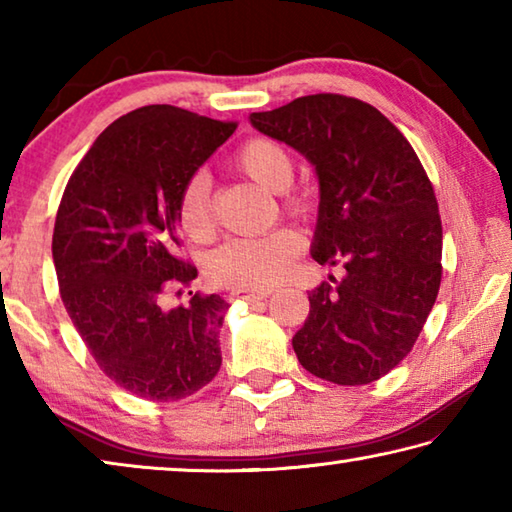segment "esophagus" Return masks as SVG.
<instances>
[{"mask_svg": "<svg viewBox=\"0 0 512 512\" xmlns=\"http://www.w3.org/2000/svg\"><path fill=\"white\" fill-rule=\"evenodd\" d=\"M268 293H259V291H246V289H232L230 291V300H244V302H259L266 300Z\"/></svg>", "mask_w": 512, "mask_h": 512, "instance_id": "obj_1", "label": "esophagus"}]
</instances>
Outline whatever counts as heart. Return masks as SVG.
I'll return each instance as SVG.
<instances>
[{
	"label": "heart",
	"instance_id": "obj_1",
	"mask_svg": "<svg viewBox=\"0 0 512 512\" xmlns=\"http://www.w3.org/2000/svg\"><path fill=\"white\" fill-rule=\"evenodd\" d=\"M232 167L268 192L282 196L284 212L307 216L311 198L305 192L289 189L296 162L287 146L273 137H250L232 155ZM178 223L185 235L196 244H207L216 235L210 180L196 173L185 183L178 196ZM302 239L293 230H275L264 237L230 239L212 250L205 271L216 284L228 289L264 291L289 273L293 259L300 255Z\"/></svg>",
	"mask_w": 512,
	"mask_h": 512
}]
</instances>
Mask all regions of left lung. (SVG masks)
Masks as SVG:
<instances>
[{"label":"left lung","instance_id":"left-lung-1","mask_svg":"<svg viewBox=\"0 0 512 512\" xmlns=\"http://www.w3.org/2000/svg\"><path fill=\"white\" fill-rule=\"evenodd\" d=\"M293 146L320 183L311 257L345 268L309 293L293 350L302 368L339 386L370 384L418 341L443 280V225L433 185L409 140L370 103L309 94L250 115Z\"/></svg>","mask_w":512,"mask_h":512}]
</instances>
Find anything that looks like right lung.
I'll return each instance as SVG.
<instances>
[{"mask_svg": "<svg viewBox=\"0 0 512 512\" xmlns=\"http://www.w3.org/2000/svg\"><path fill=\"white\" fill-rule=\"evenodd\" d=\"M176 106H144L103 131L60 198L54 266L60 298L99 368L151 402L194 395L221 368L228 302L189 291L198 275L180 255L178 196L235 133Z\"/></svg>", "mask_w": 512, "mask_h": 512, "instance_id": "1", "label": "right lung"}]
</instances>
